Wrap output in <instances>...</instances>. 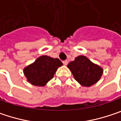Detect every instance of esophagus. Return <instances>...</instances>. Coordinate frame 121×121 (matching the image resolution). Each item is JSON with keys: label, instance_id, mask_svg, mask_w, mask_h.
Masks as SVG:
<instances>
[{"label": "esophagus", "instance_id": "obj_1", "mask_svg": "<svg viewBox=\"0 0 121 121\" xmlns=\"http://www.w3.org/2000/svg\"><path fill=\"white\" fill-rule=\"evenodd\" d=\"M63 64H64V65H67L68 64V61L67 60H65V61H63Z\"/></svg>", "mask_w": 121, "mask_h": 121}]
</instances>
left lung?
Returning <instances> with one entry per match:
<instances>
[{
    "instance_id": "1",
    "label": "left lung",
    "mask_w": 121,
    "mask_h": 121,
    "mask_svg": "<svg viewBox=\"0 0 121 121\" xmlns=\"http://www.w3.org/2000/svg\"><path fill=\"white\" fill-rule=\"evenodd\" d=\"M67 66L72 72L75 80L85 87L96 83L103 73V69L99 66L83 55L76 57L75 60L71 61Z\"/></svg>"
}]
</instances>
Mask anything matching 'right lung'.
<instances>
[{"mask_svg": "<svg viewBox=\"0 0 121 121\" xmlns=\"http://www.w3.org/2000/svg\"><path fill=\"white\" fill-rule=\"evenodd\" d=\"M62 64L57 58L43 55L26 66L24 69V73L30 83L36 86H44L53 78L57 69Z\"/></svg>", "mask_w": 121, "mask_h": 121, "instance_id": "right-lung-1", "label": "right lung"}]
</instances>
